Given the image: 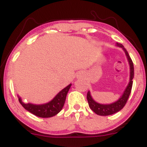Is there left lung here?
I'll use <instances>...</instances> for the list:
<instances>
[{"label":"left lung","instance_id":"left-lung-1","mask_svg":"<svg viewBox=\"0 0 147 147\" xmlns=\"http://www.w3.org/2000/svg\"><path fill=\"white\" fill-rule=\"evenodd\" d=\"M117 46L122 47L123 50H124L126 53V55H127V59L129 60V63L130 65V81L129 83L128 86L126 88L125 91H124V94H122V96L121 97V98L119 100H117V102H114V103L110 104V105H101V104L97 103L96 102H94L93 100V99L92 98L91 95H90V92H88L87 94V101H88L89 106H90V109L96 113L97 115H100V116H108V115H113V114L117 113V112L121 110L124 106H125L126 103H127V100H128L129 97L130 95V93L131 91V87H132V84H133V78H134V65H133V62L131 60V57L129 55L128 52L126 50V49L124 48V46L121 44L117 43Z\"/></svg>","mask_w":147,"mask_h":147}]
</instances>
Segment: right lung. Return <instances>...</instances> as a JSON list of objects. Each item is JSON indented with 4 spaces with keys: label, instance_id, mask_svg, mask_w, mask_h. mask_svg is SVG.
Returning <instances> with one entry per match:
<instances>
[{
    "label": "right lung",
    "instance_id": "add662e5",
    "mask_svg": "<svg viewBox=\"0 0 147 147\" xmlns=\"http://www.w3.org/2000/svg\"><path fill=\"white\" fill-rule=\"evenodd\" d=\"M71 87V84L60 92L52 101L44 105H32L30 103H25L21 98L18 97V100L22 106L34 115L42 118H48L55 116L61 111L64 106L67 94Z\"/></svg>",
    "mask_w": 147,
    "mask_h": 147
}]
</instances>
